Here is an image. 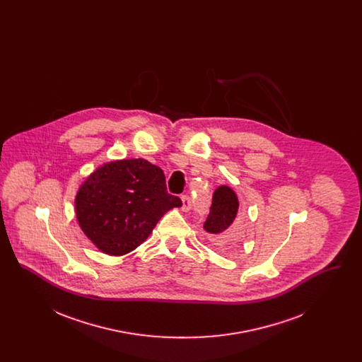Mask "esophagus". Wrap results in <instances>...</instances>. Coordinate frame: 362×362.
I'll return each instance as SVG.
<instances>
[{"label":"esophagus","instance_id":"esophagus-1","mask_svg":"<svg viewBox=\"0 0 362 362\" xmlns=\"http://www.w3.org/2000/svg\"><path fill=\"white\" fill-rule=\"evenodd\" d=\"M182 209H183V211H189L191 206H192V202H191V198H189V195H182Z\"/></svg>","mask_w":362,"mask_h":362}]
</instances>
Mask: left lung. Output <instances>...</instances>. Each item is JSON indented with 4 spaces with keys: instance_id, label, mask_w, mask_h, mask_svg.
Listing matches in <instances>:
<instances>
[{
    "instance_id": "left-lung-1",
    "label": "left lung",
    "mask_w": 362,
    "mask_h": 362,
    "mask_svg": "<svg viewBox=\"0 0 362 362\" xmlns=\"http://www.w3.org/2000/svg\"><path fill=\"white\" fill-rule=\"evenodd\" d=\"M238 209L239 202L233 189L221 186L214 191L204 228L213 235V240L218 247L228 248L240 239V229L235 223Z\"/></svg>"
}]
</instances>
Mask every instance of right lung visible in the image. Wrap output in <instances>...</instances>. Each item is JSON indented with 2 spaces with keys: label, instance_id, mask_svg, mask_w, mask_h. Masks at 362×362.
Instances as JSON below:
<instances>
[{
  "label": "right lung",
  "instance_id": "1",
  "mask_svg": "<svg viewBox=\"0 0 362 362\" xmlns=\"http://www.w3.org/2000/svg\"><path fill=\"white\" fill-rule=\"evenodd\" d=\"M182 199L168 194L161 168L144 158L104 164L76 197L78 224L108 255H124L148 239L158 220Z\"/></svg>",
  "mask_w": 362,
  "mask_h": 362
}]
</instances>
